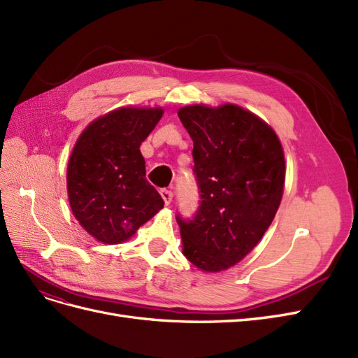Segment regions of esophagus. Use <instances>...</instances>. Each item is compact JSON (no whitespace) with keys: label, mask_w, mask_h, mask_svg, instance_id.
I'll list each match as a JSON object with an SVG mask.
<instances>
[{"label":"esophagus","mask_w":358,"mask_h":358,"mask_svg":"<svg viewBox=\"0 0 358 358\" xmlns=\"http://www.w3.org/2000/svg\"><path fill=\"white\" fill-rule=\"evenodd\" d=\"M160 196H162V199H164L165 205H169V203H171V201H172V192H171V190L162 189V190H160Z\"/></svg>","instance_id":"esophagus-1"}]
</instances>
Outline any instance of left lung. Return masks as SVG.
Returning <instances> with one entry per match:
<instances>
[{
  "mask_svg": "<svg viewBox=\"0 0 358 358\" xmlns=\"http://www.w3.org/2000/svg\"><path fill=\"white\" fill-rule=\"evenodd\" d=\"M178 117L193 140L201 189L193 220L177 218L182 255L203 272H222L259 244L278 211L284 150L272 126L236 103H193Z\"/></svg>",
  "mask_w": 358,
  "mask_h": 358,
  "instance_id": "obj_1",
  "label": "left lung"
}]
</instances>
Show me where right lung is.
<instances>
[{"mask_svg": "<svg viewBox=\"0 0 358 358\" xmlns=\"http://www.w3.org/2000/svg\"><path fill=\"white\" fill-rule=\"evenodd\" d=\"M162 107H119L80 134L66 166L73 215L102 244H122L164 208L145 180L140 145L164 116Z\"/></svg>", "mask_w": 358, "mask_h": 358, "instance_id": "add662e5", "label": "right lung"}]
</instances>
